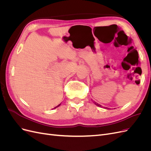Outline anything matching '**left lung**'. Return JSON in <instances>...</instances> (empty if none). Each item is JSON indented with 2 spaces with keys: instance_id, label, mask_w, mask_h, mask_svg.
I'll return each mask as SVG.
<instances>
[{
  "instance_id": "left-lung-1",
  "label": "left lung",
  "mask_w": 151,
  "mask_h": 151,
  "mask_svg": "<svg viewBox=\"0 0 151 151\" xmlns=\"http://www.w3.org/2000/svg\"><path fill=\"white\" fill-rule=\"evenodd\" d=\"M94 104H96V105H97L98 106H99V107H101V105H100L99 104H98V103H94Z\"/></svg>"
}]
</instances>
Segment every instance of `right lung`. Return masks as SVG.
<instances>
[{
	"label": "right lung",
	"mask_w": 151,
	"mask_h": 151,
	"mask_svg": "<svg viewBox=\"0 0 151 151\" xmlns=\"http://www.w3.org/2000/svg\"><path fill=\"white\" fill-rule=\"evenodd\" d=\"M60 104H58V106H56V107H55V108H57V107H58V106H60Z\"/></svg>",
	"instance_id": "add662e5"
}]
</instances>
